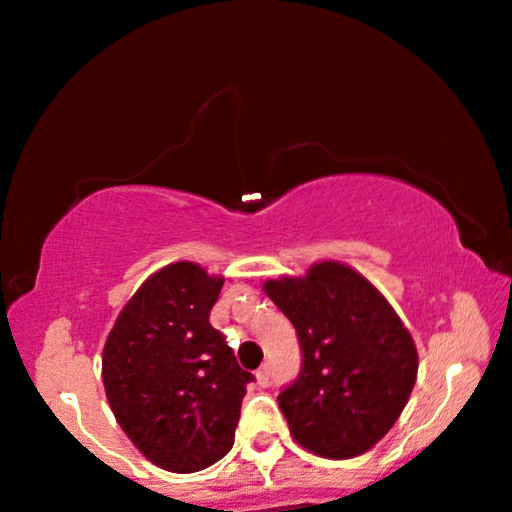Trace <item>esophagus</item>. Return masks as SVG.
<instances>
[{
  "label": "esophagus",
  "instance_id": "34e87169",
  "mask_svg": "<svg viewBox=\"0 0 512 512\" xmlns=\"http://www.w3.org/2000/svg\"><path fill=\"white\" fill-rule=\"evenodd\" d=\"M256 383L261 385V388H268V385H270V372H268V367L258 369V372H256Z\"/></svg>",
  "mask_w": 512,
  "mask_h": 512
}]
</instances>
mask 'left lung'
<instances>
[{"label":"left lung","instance_id":"1","mask_svg":"<svg viewBox=\"0 0 512 512\" xmlns=\"http://www.w3.org/2000/svg\"><path fill=\"white\" fill-rule=\"evenodd\" d=\"M263 291L293 323L305 355L298 381L279 395L293 439L328 459L367 453L416 385L409 328L372 281L339 261L268 279Z\"/></svg>","mask_w":512,"mask_h":512}]
</instances>
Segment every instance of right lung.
<instances>
[{
	"label": "right lung",
	"instance_id": "1",
	"mask_svg": "<svg viewBox=\"0 0 512 512\" xmlns=\"http://www.w3.org/2000/svg\"><path fill=\"white\" fill-rule=\"evenodd\" d=\"M224 277L175 261L150 274L115 318L101 376L110 409L140 455L196 473L233 448L251 374L210 325Z\"/></svg>",
	"mask_w": 512,
	"mask_h": 512
}]
</instances>
